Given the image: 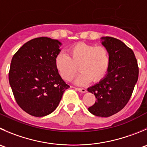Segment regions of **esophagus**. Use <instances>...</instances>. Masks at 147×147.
<instances>
[{
  "label": "esophagus",
  "instance_id": "esophagus-1",
  "mask_svg": "<svg viewBox=\"0 0 147 147\" xmlns=\"http://www.w3.org/2000/svg\"><path fill=\"white\" fill-rule=\"evenodd\" d=\"M75 89L77 90H78L79 92H86L87 90L85 89V88H75Z\"/></svg>",
  "mask_w": 147,
  "mask_h": 147
}]
</instances>
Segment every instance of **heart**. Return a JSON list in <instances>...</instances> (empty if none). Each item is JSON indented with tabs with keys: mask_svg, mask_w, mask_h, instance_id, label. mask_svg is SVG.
<instances>
[{
	"mask_svg": "<svg viewBox=\"0 0 147 147\" xmlns=\"http://www.w3.org/2000/svg\"><path fill=\"white\" fill-rule=\"evenodd\" d=\"M55 62L60 76L66 81L73 79L78 66L80 73L75 83L85 85L91 80L98 82L105 76L110 65V53L104 46L79 42L68 49L67 55L58 54Z\"/></svg>",
	"mask_w": 147,
	"mask_h": 147,
	"instance_id": "1",
	"label": "heart"
}]
</instances>
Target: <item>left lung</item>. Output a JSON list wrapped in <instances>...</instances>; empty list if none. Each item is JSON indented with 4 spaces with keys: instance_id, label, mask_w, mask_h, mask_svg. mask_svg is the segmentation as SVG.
I'll return each mask as SVG.
<instances>
[{
    "instance_id": "1",
    "label": "left lung",
    "mask_w": 147,
    "mask_h": 147,
    "mask_svg": "<svg viewBox=\"0 0 147 147\" xmlns=\"http://www.w3.org/2000/svg\"><path fill=\"white\" fill-rule=\"evenodd\" d=\"M101 39L110 53V65L105 78L88 88L96 98L88 111L96 116L109 117L129 102L138 80L139 67L132 49L123 42L110 36Z\"/></svg>"
}]
</instances>
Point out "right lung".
I'll return each instance as SVG.
<instances>
[{"instance_id":"obj_1","label":"right lung","mask_w":147,"mask_h":147,"mask_svg":"<svg viewBox=\"0 0 147 147\" xmlns=\"http://www.w3.org/2000/svg\"><path fill=\"white\" fill-rule=\"evenodd\" d=\"M62 44L48 37L35 38L13 55L8 79L20 108L31 116L50 114L59 105L69 85L55 67Z\"/></svg>"}]
</instances>
